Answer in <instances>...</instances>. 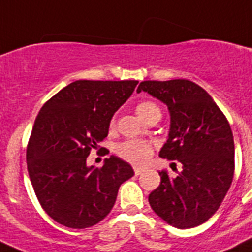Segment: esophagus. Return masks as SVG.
Returning <instances> with one entry per match:
<instances>
[{
    "label": "esophagus",
    "instance_id": "1",
    "mask_svg": "<svg viewBox=\"0 0 252 252\" xmlns=\"http://www.w3.org/2000/svg\"><path fill=\"white\" fill-rule=\"evenodd\" d=\"M143 171H144V169L140 168V167H134V173H135V176H139V174L142 173Z\"/></svg>",
    "mask_w": 252,
    "mask_h": 252
}]
</instances>
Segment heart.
Here are the masks:
<instances>
[{"instance_id": "b5f03b06", "label": "heart", "mask_w": 252, "mask_h": 252, "mask_svg": "<svg viewBox=\"0 0 252 252\" xmlns=\"http://www.w3.org/2000/svg\"><path fill=\"white\" fill-rule=\"evenodd\" d=\"M135 113L143 122L149 121L151 118L160 114L159 106L151 100H140L135 105ZM115 118L110 119L109 126L114 128ZM117 153L123 159L133 163V164H142L152 156V146L144 140H126L117 147Z\"/></svg>"}]
</instances>
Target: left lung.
<instances>
[{
  "mask_svg": "<svg viewBox=\"0 0 252 252\" xmlns=\"http://www.w3.org/2000/svg\"><path fill=\"white\" fill-rule=\"evenodd\" d=\"M140 92L168 106L171 128L159 156L182 164L173 178L159 172L162 181L149 194V205L173 227H196L214 216L232 183L235 144L230 124L210 94L186 79L142 81Z\"/></svg>",
  "mask_w": 252,
  "mask_h": 252,
  "instance_id": "left-lung-1",
  "label": "left lung"
}]
</instances>
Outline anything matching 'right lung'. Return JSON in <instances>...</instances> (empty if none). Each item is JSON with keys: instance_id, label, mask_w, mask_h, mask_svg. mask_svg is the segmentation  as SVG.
<instances>
[{"instance_id": "right-lung-1", "label": "right lung", "mask_w": 252, "mask_h": 252, "mask_svg": "<svg viewBox=\"0 0 252 252\" xmlns=\"http://www.w3.org/2000/svg\"><path fill=\"white\" fill-rule=\"evenodd\" d=\"M137 80H76L44 104L27 144V171L45 212L60 225L87 228L105 219L130 164L110 156L101 168L88 167L114 113L133 94Z\"/></svg>"}]
</instances>
